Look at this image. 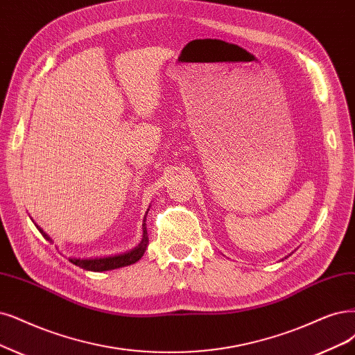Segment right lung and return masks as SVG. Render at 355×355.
I'll return each instance as SVG.
<instances>
[{
	"mask_svg": "<svg viewBox=\"0 0 355 355\" xmlns=\"http://www.w3.org/2000/svg\"><path fill=\"white\" fill-rule=\"evenodd\" d=\"M149 211V209H148ZM148 215V214H146ZM36 225V224H35ZM39 232L44 235V239L51 241L49 235L41 228L37 227ZM149 244V237H148V230H146V216L143 219V237L141 241L139 243L137 247H135L133 250H130L127 253L123 254H116V256H108V257H95V259H70V261L73 265L82 268L85 270H92V272H103V270H112V269H118L123 266H128L133 265L139 259H141V256L146 252Z\"/></svg>",
	"mask_w": 355,
	"mask_h": 355,
	"instance_id": "right-lung-1",
	"label": "right lung"
}]
</instances>
